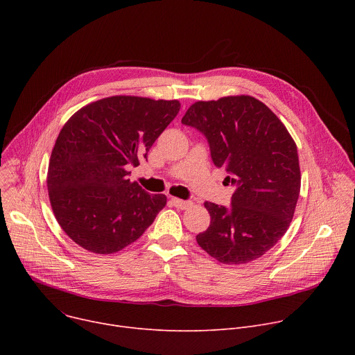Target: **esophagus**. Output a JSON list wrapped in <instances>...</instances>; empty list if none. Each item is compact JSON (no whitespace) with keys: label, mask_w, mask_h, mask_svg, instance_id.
Masks as SVG:
<instances>
[{"label":"esophagus","mask_w":355,"mask_h":355,"mask_svg":"<svg viewBox=\"0 0 355 355\" xmlns=\"http://www.w3.org/2000/svg\"><path fill=\"white\" fill-rule=\"evenodd\" d=\"M171 204H173L175 208L188 209V208H191L192 202H191V200H182V199H178V198H171Z\"/></svg>","instance_id":"esophagus-1"}]
</instances>
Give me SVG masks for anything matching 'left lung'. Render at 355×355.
Returning a JSON list of instances; mask_svg holds the SVG:
<instances>
[{
  "label": "left lung",
  "mask_w": 355,
  "mask_h": 355,
  "mask_svg": "<svg viewBox=\"0 0 355 355\" xmlns=\"http://www.w3.org/2000/svg\"><path fill=\"white\" fill-rule=\"evenodd\" d=\"M209 143L216 167L236 188L230 207L205 202L209 227L198 244L223 264L257 260L285 234L300 191L297 148L284 123L261 101L223 96L198 101L182 121Z\"/></svg>",
  "instance_id": "obj_1"
}]
</instances>
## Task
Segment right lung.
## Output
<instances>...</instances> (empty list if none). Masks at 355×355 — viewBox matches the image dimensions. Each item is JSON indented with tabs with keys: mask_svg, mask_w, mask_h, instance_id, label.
Instances as JSON below:
<instances>
[{
	"mask_svg": "<svg viewBox=\"0 0 355 355\" xmlns=\"http://www.w3.org/2000/svg\"><path fill=\"white\" fill-rule=\"evenodd\" d=\"M178 101L116 95L77 111L63 126L50 156L47 189L66 234L96 254L116 252L155 222L166 195L130 182L128 168L177 116Z\"/></svg>",
	"mask_w": 355,
	"mask_h": 355,
	"instance_id": "add662e5",
	"label": "right lung"
}]
</instances>
